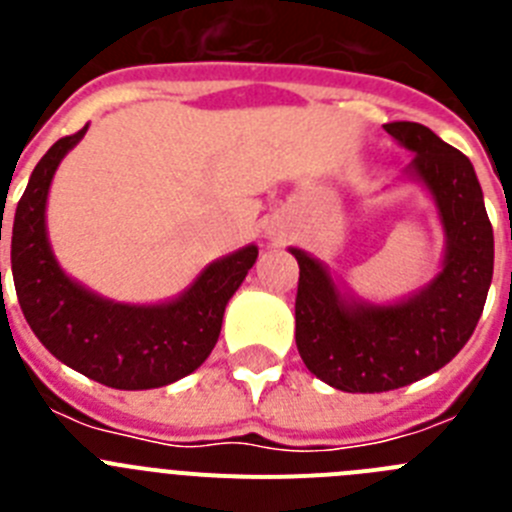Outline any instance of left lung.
Returning a JSON list of instances; mask_svg holds the SVG:
<instances>
[{
    "label": "left lung",
    "mask_w": 512,
    "mask_h": 512,
    "mask_svg": "<svg viewBox=\"0 0 512 512\" xmlns=\"http://www.w3.org/2000/svg\"><path fill=\"white\" fill-rule=\"evenodd\" d=\"M384 130L415 153L410 174L436 200L446 233L443 269L395 305L341 297L328 269L300 248L295 341L318 379L343 392H387L438 372L477 328L495 264V238L474 166L420 122Z\"/></svg>",
    "instance_id": "1"
}]
</instances>
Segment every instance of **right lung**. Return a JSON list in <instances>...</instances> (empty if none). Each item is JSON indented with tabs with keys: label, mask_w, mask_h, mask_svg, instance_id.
Instances as JSON below:
<instances>
[{
	"label": "right lung",
	"mask_w": 512,
	"mask_h": 512,
	"mask_svg": "<svg viewBox=\"0 0 512 512\" xmlns=\"http://www.w3.org/2000/svg\"><path fill=\"white\" fill-rule=\"evenodd\" d=\"M89 125L56 140L38 161L12 223V279L22 315L58 361L115 390H151L192 374L215 348L223 312L259 248L215 261L164 305H120L94 295L58 266L45 233V202L61 158ZM2 241V235H0Z\"/></svg>",
	"instance_id": "1"
}]
</instances>
